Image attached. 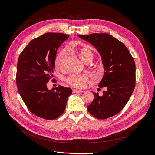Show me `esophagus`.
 <instances>
[{
	"mask_svg": "<svg viewBox=\"0 0 155 155\" xmlns=\"http://www.w3.org/2000/svg\"><path fill=\"white\" fill-rule=\"evenodd\" d=\"M73 92H74V93H82L83 91H82V90H80L74 89V90H73Z\"/></svg>",
	"mask_w": 155,
	"mask_h": 155,
	"instance_id": "esophagus-1",
	"label": "esophagus"
}]
</instances>
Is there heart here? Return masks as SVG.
Masks as SVG:
<instances>
[{
	"label": "heart",
	"mask_w": 155,
	"mask_h": 155,
	"mask_svg": "<svg viewBox=\"0 0 155 155\" xmlns=\"http://www.w3.org/2000/svg\"><path fill=\"white\" fill-rule=\"evenodd\" d=\"M77 54L81 61L85 64L90 63L94 58L93 52L88 48H82L79 49L77 51ZM66 58V52H61L55 59V67L58 69H63L65 67ZM65 81L70 86L81 88L85 87L86 83L88 81V77L84 74L70 75L65 79Z\"/></svg>",
	"instance_id": "heart-1"
}]
</instances>
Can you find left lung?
Instances as JSON below:
<instances>
[{
  "instance_id": "8db88e82",
  "label": "left lung",
  "mask_w": 155,
  "mask_h": 155,
  "mask_svg": "<svg viewBox=\"0 0 155 155\" xmlns=\"http://www.w3.org/2000/svg\"><path fill=\"white\" fill-rule=\"evenodd\" d=\"M100 52L105 72L100 88L103 95L93 92L94 99L88 110L94 117L106 119L118 114L129 101L135 86V64L122 42L107 33L78 35Z\"/></svg>"
}]
</instances>
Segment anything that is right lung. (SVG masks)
Masks as SVG:
<instances>
[{"label": "right lung", "mask_w": 155, "mask_h": 155, "mask_svg": "<svg viewBox=\"0 0 155 155\" xmlns=\"http://www.w3.org/2000/svg\"><path fill=\"white\" fill-rule=\"evenodd\" d=\"M68 35L48 33L31 40L20 55L16 82L19 93L30 111L47 120L64 112L72 90L61 85L51 90L47 83L53 77L57 50Z\"/></svg>", "instance_id": "obj_1"}]
</instances>
